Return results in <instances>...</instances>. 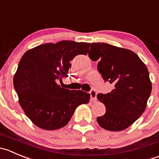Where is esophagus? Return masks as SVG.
Listing matches in <instances>:
<instances>
[{"mask_svg": "<svg viewBox=\"0 0 159 159\" xmlns=\"http://www.w3.org/2000/svg\"><path fill=\"white\" fill-rule=\"evenodd\" d=\"M96 92L94 90V89H92L90 91V96H91V100L93 101V102H96V99H97V98H96Z\"/></svg>", "mask_w": 159, "mask_h": 159, "instance_id": "1", "label": "esophagus"}]
</instances>
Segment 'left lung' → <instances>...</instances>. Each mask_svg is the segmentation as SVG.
Masks as SVG:
<instances>
[{
  "mask_svg": "<svg viewBox=\"0 0 159 159\" xmlns=\"http://www.w3.org/2000/svg\"><path fill=\"white\" fill-rule=\"evenodd\" d=\"M88 54L93 61L99 60L98 71L113 86L109 93L97 95L106 109L97 122L109 131L127 129L146 108L152 92L148 69L133 51L108 43H93Z\"/></svg>",
  "mask_w": 159,
  "mask_h": 159,
  "instance_id": "left-lung-1",
  "label": "left lung"
}]
</instances>
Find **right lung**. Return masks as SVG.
I'll return each mask as SVG.
<instances>
[{
	"label": "right lung",
	"instance_id": "obj_1",
	"mask_svg": "<svg viewBox=\"0 0 159 159\" xmlns=\"http://www.w3.org/2000/svg\"><path fill=\"white\" fill-rule=\"evenodd\" d=\"M89 47V43L63 40L41 44L23 55L14 86L23 110L37 126L46 130L62 128L77 106L89 102V93L61 88L57 82L68 76L70 61L87 54Z\"/></svg>",
	"mask_w": 159,
	"mask_h": 159
}]
</instances>
